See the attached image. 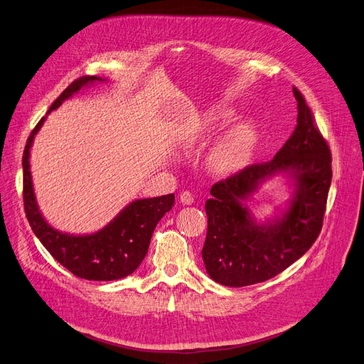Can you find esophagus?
<instances>
[{
	"instance_id": "34e87169",
	"label": "esophagus",
	"mask_w": 364,
	"mask_h": 364,
	"mask_svg": "<svg viewBox=\"0 0 364 364\" xmlns=\"http://www.w3.org/2000/svg\"><path fill=\"white\" fill-rule=\"evenodd\" d=\"M180 202L183 205H191L193 202H195V198H193V195L190 191H183L180 195Z\"/></svg>"
}]
</instances>
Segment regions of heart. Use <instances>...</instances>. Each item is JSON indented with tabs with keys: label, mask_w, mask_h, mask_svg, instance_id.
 Masks as SVG:
<instances>
[{
	"label": "heart",
	"mask_w": 364,
	"mask_h": 364,
	"mask_svg": "<svg viewBox=\"0 0 364 364\" xmlns=\"http://www.w3.org/2000/svg\"><path fill=\"white\" fill-rule=\"evenodd\" d=\"M232 112L225 108H212L199 114L183 132V143L190 146L208 140L218 130L232 121ZM257 132L250 123H238L230 127L209 152V166L218 174L235 173L252 158L256 148Z\"/></svg>",
	"instance_id": "1"
}]
</instances>
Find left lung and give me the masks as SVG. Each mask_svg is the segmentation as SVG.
Returning a JSON list of instances; mask_svg holds the SVG:
<instances>
[{
    "label": "left lung",
    "mask_w": 364,
    "mask_h": 364,
    "mask_svg": "<svg viewBox=\"0 0 364 364\" xmlns=\"http://www.w3.org/2000/svg\"><path fill=\"white\" fill-rule=\"evenodd\" d=\"M297 126L272 161L250 165L212 186L206 200L208 234L202 250L209 277L227 287L271 279L316 241L332 178L331 151L297 87ZM282 173L294 187L285 208L263 223L247 200L264 181Z\"/></svg>",
    "instance_id": "left-lung-1"
}]
</instances>
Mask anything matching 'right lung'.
I'll list each match as a JSON object with an SVG mask.
<instances>
[{"instance_id": "right-lung-1", "label": "right lung", "mask_w": 364, "mask_h": 364, "mask_svg": "<svg viewBox=\"0 0 364 364\" xmlns=\"http://www.w3.org/2000/svg\"><path fill=\"white\" fill-rule=\"evenodd\" d=\"M105 82L96 76H83L73 82L51 105L57 109L85 86ZM46 114V115H48ZM46 117H42L31 133L23 152V202L28 221L43 247L65 269L89 281H114L133 274L149 249L151 238L161 218L171 210L176 196L165 195L152 199H139L129 203L102 230L92 234L63 232L46 223L39 210L31 173V148Z\"/></svg>"}]
</instances>
